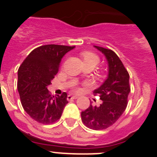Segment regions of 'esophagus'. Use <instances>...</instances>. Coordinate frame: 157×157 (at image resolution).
Listing matches in <instances>:
<instances>
[{"label": "esophagus", "instance_id": "esophagus-1", "mask_svg": "<svg viewBox=\"0 0 157 157\" xmlns=\"http://www.w3.org/2000/svg\"><path fill=\"white\" fill-rule=\"evenodd\" d=\"M77 98H78V96H72V95H71V94H69V95H67V99L68 100V101H71V100L77 99Z\"/></svg>", "mask_w": 157, "mask_h": 157}]
</instances>
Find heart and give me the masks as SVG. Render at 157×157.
I'll return each mask as SVG.
<instances>
[{"label":"heart","mask_w":157,"mask_h":157,"mask_svg":"<svg viewBox=\"0 0 157 157\" xmlns=\"http://www.w3.org/2000/svg\"><path fill=\"white\" fill-rule=\"evenodd\" d=\"M81 56L85 64H93L96 66L99 63V57L95 53L86 51V52H82Z\"/></svg>","instance_id":"1"}]
</instances>
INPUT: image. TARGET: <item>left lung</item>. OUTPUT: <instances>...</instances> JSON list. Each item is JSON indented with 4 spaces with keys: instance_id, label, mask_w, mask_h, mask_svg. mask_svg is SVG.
<instances>
[{
    "instance_id": "1",
    "label": "left lung",
    "mask_w": 157,
    "mask_h": 157,
    "mask_svg": "<svg viewBox=\"0 0 157 157\" xmlns=\"http://www.w3.org/2000/svg\"><path fill=\"white\" fill-rule=\"evenodd\" d=\"M105 55L108 63V76L94 93L102 101L100 106L90 105L81 113L82 121L88 128L104 130L114 124L122 116L127 105L130 94L128 72L119 58L111 49L94 45Z\"/></svg>"
}]
</instances>
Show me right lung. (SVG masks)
<instances>
[{
    "label": "right lung",
    "mask_w": 157,
    "mask_h": 157,
    "mask_svg": "<svg viewBox=\"0 0 157 157\" xmlns=\"http://www.w3.org/2000/svg\"><path fill=\"white\" fill-rule=\"evenodd\" d=\"M75 46L46 45L29 54L18 70V91L25 112L35 121L48 124L61 117L67 94L52 96L47 86L59 71L62 58Z\"/></svg>",
    "instance_id": "right-lung-1"
}]
</instances>
